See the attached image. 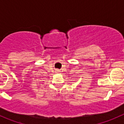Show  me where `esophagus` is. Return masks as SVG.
I'll use <instances>...</instances> for the list:
<instances>
[{
	"label": "esophagus",
	"instance_id": "esophagus-1",
	"mask_svg": "<svg viewBox=\"0 0 124 124\" xmlns=\"http://www.w3.org/2000/svg\"><path fill=\"white\" fill-rule=\"evenodd\" d=\"M57 72H60V71H57Z\"/></svg>",
	"mask_w": 124,
	"mask_h": 124
}]
</instances>
